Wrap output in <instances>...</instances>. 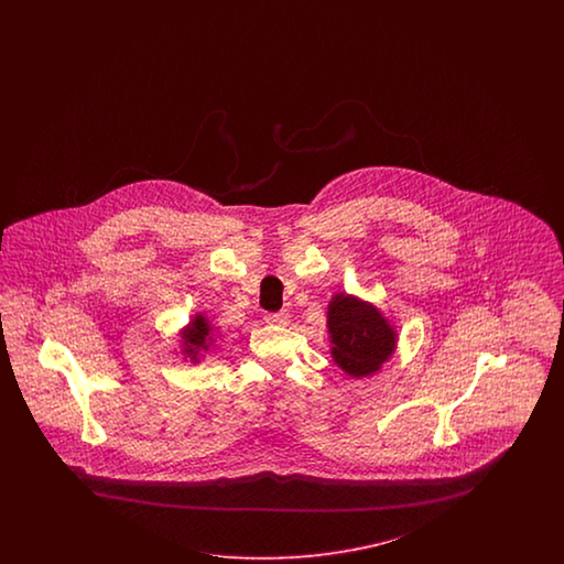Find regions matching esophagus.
I'll use <instances>...</instances> for the list:
<instances>
[{"label": "esophagus", "mask_w": 564, "mask_h": 564, "mask_svg": "<svg viewBox=\"0 0 564 564\" xmlns=\"http://www.w3.org/2000/svg\"><path fill=\"white\" fill-rule=\"evenodd\" d=\"M264 321L269 323V325L274 326H285L288 323H290V312H273V314H267L264 316Z\"/></svg>", "instance_id": "34e87169"}]
</instances>
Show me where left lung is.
<instances>
[{
  "label": "left lung",
  "mask_w": 564,
  "mask_h": 564,
  "mask_svg": "<svg viewBox=\"0 0 564 564\" xmlns=\"http://www.w3.org/2000/svg\"><path fill=\"white\" fill-rule=\"evenodd\" d=\"M333 358L347 375L366 376L391 358L394 330L370 304L339 293L328 304Z\"/></svg>",
  "instance_id": "left-lung-1"
}]
</instances>
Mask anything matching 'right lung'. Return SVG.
I'll return each instance as SVG.
<instances>
[{
  "label": "right lung",
  "mask_w": 564,
  "mask_h": 564,
  "mask_svg": "<svg viewBox=\"0 0 564 564\" xmlns=\"http://www.w3.org/2000/svg\"><path fill=\"white\" fill-rule=\"evenodd\" d=\"M184 345H186V351L188 354H196V349L200 347H208L210 341V326L206 323L203 316H196V321H192V325L188 326V330L184 333Z\"/></svg>",
  "instance_id": "right-lung-1"
}]
</instances>
